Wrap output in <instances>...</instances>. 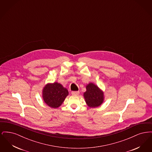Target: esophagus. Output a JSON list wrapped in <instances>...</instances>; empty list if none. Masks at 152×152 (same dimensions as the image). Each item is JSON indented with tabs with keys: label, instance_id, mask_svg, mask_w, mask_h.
Returning <instances> with one entry per match:
<instances>
[{
	"label": "esophagus",
	"instance_id": "1",
	"mask_svg": "<svg viewBox=\"0 0 152 152\" xmlns=\"http://www.w3.org/2000/svg\"><path fill=\"white\" fill-rule=\"evenodd\" d=\"M79 91H72V94L73 95H78L79 94Z\"/></svg>",
	"mask_w": 152,
	"mask_h": 152
}]
</instances>
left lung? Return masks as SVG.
Wrapping results in <instances>:
<instances>
[{
    "label": "left lung",
    "mask_w": 152,
    "mask_h": 152,
    "mask_svg": "<svg viewBox=\"0 0 152 152\" xmlns=\"http://www.w3.org/2000/svg\"><path fill=\"white\" fill-rule=\"evenodd\" d=\"M86 92L84 97L88 106L95 108L100 106L104 101V92L94 83H89L86 86Z\"/></svg>",
    "instance_id": "1"
}]
</instances>
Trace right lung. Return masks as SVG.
I'll list each match as a JSON object with an SVG mask.
<instances>
[{"mask_svg":"<svg viewBox=\"0 0 152 152\" xmlns=\"http://www.w3.org/2000/svg\"><path fill=\"white\" fill-rule=\"evenodd\" d=\"M42 92L44 101L52 108L59 107L68 95V90L57 82L45 85Z\"/></svg>","mask_w":152,"mask_h":152,"instance_id":"obj_1","label":"right lung"}]
</instances>
